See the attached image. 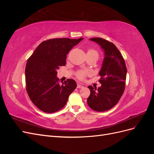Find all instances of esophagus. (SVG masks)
Segmentation results:
<instances>
[{
	"label": "esophagus",
	"mask_w": 154,
	"mask_h": 154,
	"mask_svg": "<svg viewBox=\"0 0 154 154\" xmlns=\"http://www.w3.org/2000/svg\"><path fill=\"white\" fill-rule=\"evenodd\" d=\"M77 88H83V86L81 84H79V83H78Z\"/></svg>",
	"instance_id": "1"
}]
</instances>
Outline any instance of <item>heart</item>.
Returning a JSON list of instances; mask_svg holds the SVG:
<instances>
[{"instance_id":"b5f03b06","label":"heart","mask_w":154,"mask_h":154,"mask_svg":"<svg viewBox=\"0 0 154 154\" xmlns=\"http://www.w3.org/2000/svg\"><path fill=\"white\" fill-rule=\"evenodd\" d=\"M87 54H92V55H95L96 56V57L98 58V53L97 52V51L94 49H88V51H87ZM89 74V72L87 71H79L76 72V76L78 78L80 79V80H83L85 78V76L87 75H88V74Z\"/></svg>"}]
</instances>
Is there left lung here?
<instances>
[{"instance_id": "obj_1", "label": "left lung", "mask_w": 154, "mask_h": 154, "mask_svg": "<svg viewBox=\"0 0 154 154\" xmlns=\"http://www.w3.org/2000/svg\"><path fill=\"white\" fill-rule=\"evenodd\" d=\"M90 40L101 46L104 51V59L99 72L101 86L97 88L88 87L91 94L87 104L92 110L104 112L114 107L123 95L127 70L122 54L113 43L97 37Z\"/></svg>"}]
</instances>
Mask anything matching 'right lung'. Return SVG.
<instances>
[{"label":"right lung","mask_w":154,"mask_h":154,"mask_svg":"<svg viewBox=\"0 0 154 154\" xmlns=\"http://www.w3.org/2000/svg\"><path fill=\"white\" fill-rule=\"evenodd\" d=\"M83 39L44 41L27 60L25 70L27 94L33 104L44 112L53 113L62 109L76 88L72 79L60 83L57 70L66 66L67 54Z\"/></svg>","instance_id":"obj_1"}]
</instances>
